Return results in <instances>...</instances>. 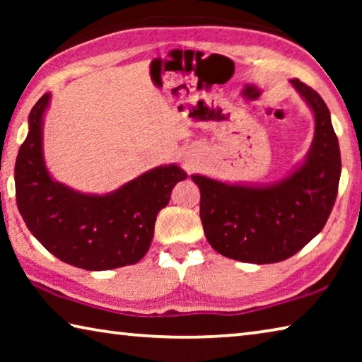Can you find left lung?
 <instances>
[{"instance_id": "1", "label": "left lung", "mask_w": 362, "mask_h": 362, "mask_svg": "<svg viewBox=\"0 0 362 362\" xmlns=\"http://www.w3.org/2000/svg\"><path fill=\"white\" fill-rule=\"evenodd\" d=\"M293 88L315 113V139L305 161L272 185H238L192 175L199 187V217L211 246L228 259L276 263L320 233L339 192L341 159L322 97L298 79Z\"/></svg>"}]
</instances>
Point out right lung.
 Wrapping results in <instances>:
<instances>
[{"label": "right lung", "instance_id": "add662e5", "mask_svg": "<svg viewBox=\"0 0 362 362\" xmlns=\"http://www.w3.org/2000/svg\"><path fill=\"white\" fill-rule=\"evenodd\" d=\"M45 94L28 116V134L16 159L17 207L32 235L69 265L102 272L144 259L155 235L158 212L187 174L158 166L107 194L75 192L49 175L42 156Z\"/></svg>", "mask_w": 362, "mask_h": 362}]
</instances>
